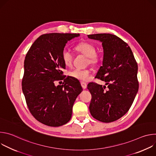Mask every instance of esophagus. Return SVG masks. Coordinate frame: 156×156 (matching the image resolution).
<instances>
[{
    "instance_id": "esophagus-1",
    "label": "esophagus",
    "mask_w": 156,
    "mask_h": 156,
    "mask_svg": "<svg viewBox=\"0 0 156 156\" xmlns=\"http://www.w3.org/2000/svg\"><path fill=\"white\" fill-rule=\"evenodd\" d=\"M81 87L83 88V89H86L87 87V84L84 82H81Z\"/></svg>"
}]
</instances>
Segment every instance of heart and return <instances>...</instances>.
Returning a JSON list of instances; mask_svg holds the SVG:
<instances>
[{"instance_id":"b5f03b06","label":"heart","mask_w":156,"mask_h":156,"mask_svg":"<svg viewBox=\"0 0 156 156\" xmlns=\"http://www.w3.org/2000/svg\"><path fill=\"white\" fill-rule=\"evenodd\" d=\"M75 51L79 54L86 56V63L91 65H96L101 60V54L96 51V47L93 43L89 42H82L75 47ZM63 63L66 66H70L73 61V54L68 49H64L61 54ZM69 75L78 80L86 81L90 80L91 71L89 69H74L69 72Z\"/></svg>"}]
</instances>
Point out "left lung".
Segmentation results:
<instances>
[{
	"instance_id": "obj_1",
	"label": "left lung",
	"mask_w": 156,
	"mask_h": 156,
	"mask_svg": "<svg viewBox=\"0 0 156 156\" xmlns=\"http://www.w3.org/2000/svg\"><path fill=\"white\" fill-rule=\"evenodd\" d=\"M102 42L104 59L96 78L106 86L91 82L87 89L92 98L90 105L91 115L105 123L114 122L129 110L139 87L138 64L126 42L108 33L87 35Z\"/></svg>"
}]
</instances>
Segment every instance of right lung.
I'll list each match as a JSON object with an SVG mask.
<instances>
[{
    "label": "right lung",
    "instance_id": "obj_1",
    "mask_svg": "<svg viewBox=\"0 0 156 156\" xmlns=\"http://www.w3.org/2000/svg\"><path fill=\"white\" fill-rule=\"evenodd\" d=\"M79 35L44 34L26 55L22 90L30 113L42 124L59 126L71 119L74 102L83 89L77 80L65 78L61 54L66 43ZM60 80L64 84L55 87V81Z\"/></svg>",
    "mask_w": 156,
    "mask_h": 156
}]
</instances>
